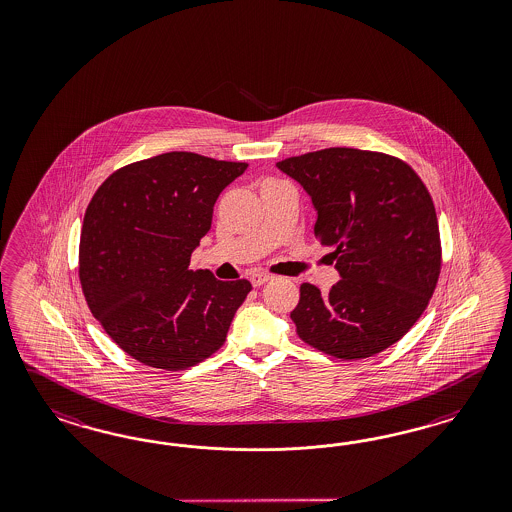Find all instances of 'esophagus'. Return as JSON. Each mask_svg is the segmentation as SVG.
<instances>
[{
  "label": "esophagus",
  "mask_w": 512,
  "mask_h": 512,
  "mask_svg": "<svg viewBox=\"0 0 512 512\" xmlns=\"http://www.w3.org/2000/svg\"><path fill=\"white\" fill-rule=\"evenodd\" d=\"M268 279H270V276H266V274H259V272H257V274H253V276L249 278V281H251V285H253V287H261V285H264Z\"/></svg>",
  "instance_id": "34e87169"
}]
</instances>
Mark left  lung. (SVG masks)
<instances>
[{
    "instance_id": "1",
    "label": "left lung",
    "mask_w": 512,
    "mask_h": 512,
    "mask_svg": "<svg viewBox=\"0 0 512 512\" xmlns=\"http://www.w3.org/2000/svg\"><path fill=\"white\" fill-rule=\"evenodd\" d=\"M279 171L308 191L315 238L341 279L321 295L300 285L291 319L298 338L343 360L368 358L402 340L434 295L441 238L430 191L405 161L357 148L287 157Z\"/></svg>"
}]
</instances>
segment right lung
Segmentation results:
<instances>
[{
	"mask_svg": "<svg viewBox=\"0 0 512 512\" xmlns=\"http://www.w3.org/2000/svg\"><path fill=\"white\" fill-rule=\"evenodd\" d=\"M248 169L169 152L112 172L86 208L78 278L93 317L129 357L187 370L225 343L248 279L189 270L219 193Z\"/></svg>",
	"mask_w": 512,
	"mask_h": 512,
	"instance_id": "1",
	"label": "right lung"
}]
</instances>
